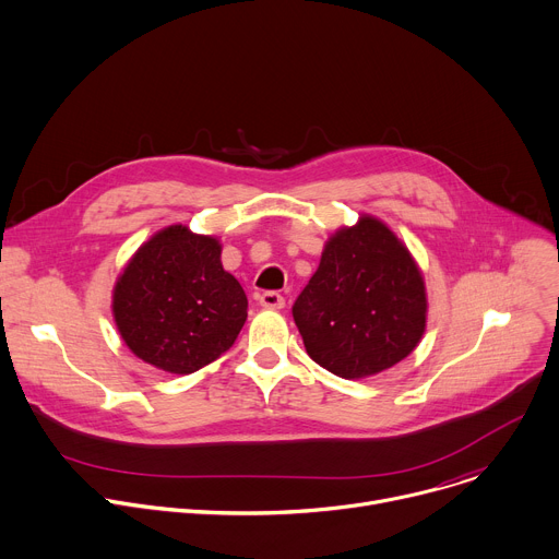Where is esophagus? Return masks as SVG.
I'll return each instance as SVG.
<instances>
[{"label": "esophagus", "instance_id": "34e87169", "mask_svg": "<svg viewBox=\"0 0 559 559\" xmlns=\"http://www.w3.org/2000/svg\"><path fill=\"white\" fill-rule=\"evenodd\" d=\"M260 304L264 308H284V297L277 290H264L260 295Z\"/></svg>", "mask_w": 559, "mask_h": 559}]
</instances>
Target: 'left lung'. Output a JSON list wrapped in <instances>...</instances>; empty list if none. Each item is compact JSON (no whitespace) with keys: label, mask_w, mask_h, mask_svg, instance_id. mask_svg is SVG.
I'll return each mask as SVG.
<instances>
[{"label":"left lung","mask_w":559,"mask_h":559,"mask_svg":"<svg viewBox=\"0 0 559 559\" xmlns=\"http://www.w3.org/2000/svg\"><path fill=\"white\" fill-rule=\"evenodd\" d=\"M306 353L333 376L359 380L395 366L426 329V288L408 248L364 215L324 246L293 304Z\"/></svg>","instance_id":"left-lung-1"}]
</instances>
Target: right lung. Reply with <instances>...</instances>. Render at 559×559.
Wrapping results in <instances>:
<instances>
[{
    "instance_id": "obj_1",
    "label": "right lung",
    "mask_w": 559,
    "mask_h": 559,
    "mask_svg": "<svg viewBox=\"0 0 559 559\" xmlns=\"http://www.w3.org/2000/svg\"><path fill=\"white\" fill-rule=\"evenodd\" d=\"M219 255L215 237L181 224L140 246L112 290L117 331L140 359L189 376L235 344L248 299Z\"/></svg>"
}]
</instances>
